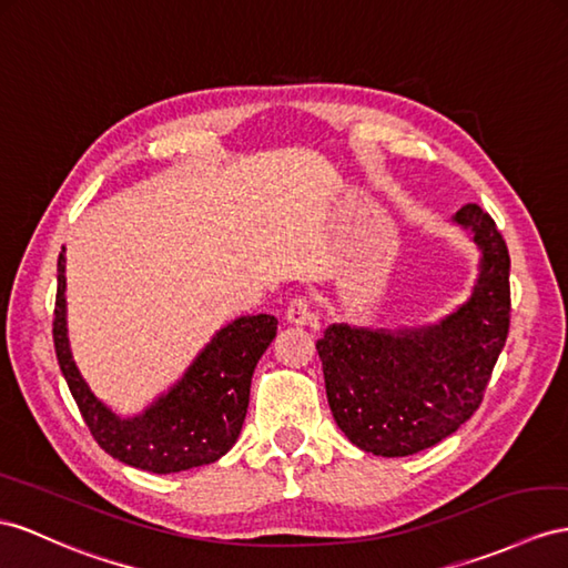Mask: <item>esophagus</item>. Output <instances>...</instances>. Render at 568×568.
Returning a JSON list of instances; mask_svg holds the SVG:
<instances>
[{
  "instance_id": "obj_1",
  "label": "esophagus",
  "mask_w": 568,
  "mask_h": 568,
  "mask_svg": "<svg viewBox=\"0 0 568 568\" xmlns=\"http://www.w3.org/2000/svg\"><path fill=\"white\" fill-rule=\"evenodd\" d=\"M285 318H287L290 324H295V326H307V324L314 322L316 314H314V310H312V304H310L307 297H295L293 302L287 304Z\"/></svg>"
}]
</instances>
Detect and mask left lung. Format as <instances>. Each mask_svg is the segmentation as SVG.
Segmentation results:
<instances>
[{
	"mask_svg": "<svg viewBox=\"0 0 568 568\" xmlns=\"http://www.w3.org/2000/svg\"><path fill=\"white\" fill-rule=\"evenodd\" d=\"M454 223L479 250L468 302L436 324H331L316 341L333 419L367 454L413 456L454 434L479 408L504 351L511 312L506 242L477 203Z\"/></svg>",
	"mask_w": 568,
	"mask_h": 568,
	"instance_id": "left-lung-1",
	"label": "left lung"
}]
</instances>
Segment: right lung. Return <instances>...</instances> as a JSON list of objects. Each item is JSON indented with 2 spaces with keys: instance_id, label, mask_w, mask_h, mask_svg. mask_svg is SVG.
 Here are the masks:
<instances>
[{
  "instance_id": "add662e5",
  "label": "right lung",
  "mask_w": 568,
  "mask_h": 568,
  "mask_svg": "<svg viewBox=\"0 0 568 568\" xmlns=\"http://www.w3.org/2000/svg\"><path fill=\"white\" fill-rule=\"evenodd\" d=\"M57 261L54 351L67 386L100 448L132 468L158 475L215 463L235 446L242 432L256 362L278 331L271 314L230 322L174 382L139 415L122 417L100 400L81 376L67 328V256Z\"/></svg>"
}]
</instances>
